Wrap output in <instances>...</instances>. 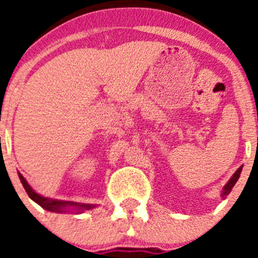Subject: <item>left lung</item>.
Segmentation results:
<instances>
[{
  "mask_svg": "<svg viewBox=\"0 0 258 258\" xmlns=\"http://www.w3.org/2000/svg\"><path fill=\"white\" fill-rule=\"evenodd\" d=\"M241 171H242V167L238 168V170L235 172V175L232 176V178H231L230 181H228V183L226 184L225 188H223V195H222V196H227V195L230 194V191H231V189H232V187L235 186V183H236V182H237L238 177H240Z\"/></svg>",
  "mask_w": 258,
  "mask_h": 258,
  "instance_id": "8db88e82",
  "label": "left lung"
}]
</instances>
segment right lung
I'll list each match as a JSON object with an SVG mask.
<instances>
[{"label":"right lung","instance_id":"right-lung-1","mask_svg":"<svg viewBox=\"0 0 258 258\" xmlns=\"http://www.w3.org/2000/svg\"><path fill=\"white\" fill-rule=\"evenodd\" d=\"M20 176L21 182H22L23 187H25L26 192L28 194V196L33 200V201L37 202L38 205L43 207V209L52 211V212H63L64 210H67L69 207H75L76 210L79 211H85V210H91L95 207V205H90V204H77V202H69V201H59V200H51L47 199V197H42L41 195L36 194L32 188L30 187V184L27 183L25 177H23L21 173H18Z\"/></svg>","mask_w":258,"mask_h":258}]
</instances>
